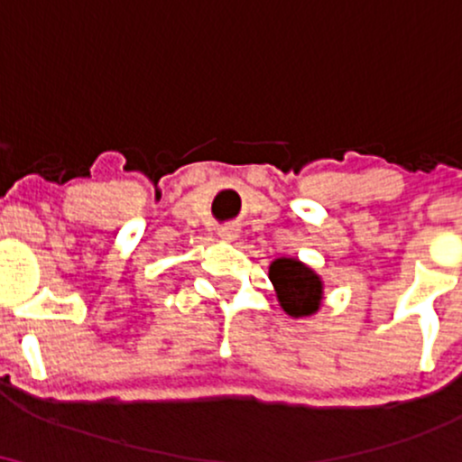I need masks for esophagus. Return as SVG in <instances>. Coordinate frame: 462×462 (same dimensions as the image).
Returning <instances> with one entry per match:
<instances>
[{
    "instance_id": "esophagus-1",
    "label": "esophagus",
    "mask_w": 462,
    "mask_h": 462,
    "mask_svg": "<svg viewBox=\"0 0 462 462\" xmlns=\"http://www.w3.org/2000/svg\"><path fill=\"white\" fill-rule=\"evenodd\" d=\"M219 236L224 238V241H236V238H238V227L236 226L219 227Z\"/></svg>"
}]
</instances>
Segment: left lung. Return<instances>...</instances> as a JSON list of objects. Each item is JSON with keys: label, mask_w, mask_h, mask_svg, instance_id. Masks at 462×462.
<instances>
[{"label": "left lung", "mask_w": 462, "mask_h": 462, "mask_svg": "<svg viewBox=\"0 0 462 462\" xmlns=\"http://www.w3.org/2000/svg\"><path fill=\"white\" fill-rule=\"evenodd\" d=\"M269 280L273 284L275 298L289 317L301 319L319 312L323 304V280L300 258H275L269 264Z\"/></svg>", "instance_id": "1"}]
</instances>
